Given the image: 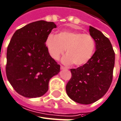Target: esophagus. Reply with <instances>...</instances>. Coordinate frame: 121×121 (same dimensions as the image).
<instances>
[{
	"label": "esophagus",
	"instance_id": "34e87169",
	"mask_svg": "<svg viewBox=\"0 0 121 121\" xmlns=\"http://www.w3.org/2000/svg\"><path fill=\"white\" fill-rule=\"evenodd\" d=\"M61 69H66L67 68L66 67H65V66H61V67H60Z\"/></svg>",
	"mask_w": 121,
	"mask_h": 121
}]
</instances>
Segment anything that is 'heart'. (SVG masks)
<instances>
[{"instance_id":"heart-1","label":"heart","mask_w":121,"mask_h":121,"mask_svg":"<svg viewBox=\"0 0 121 121\" xmlns=\"http://www.w3.org/2000/svg\"><path fill=\"white\" fill-rule=\"evenodd\" d=\"M46 44L52 58L58 60L66 52L62 59L63 63L82 66L89 61L95 50L94 38L89 34L76 31L63 30L57 35L51 33L47 37Z\"/></svg>"}]
</instances>
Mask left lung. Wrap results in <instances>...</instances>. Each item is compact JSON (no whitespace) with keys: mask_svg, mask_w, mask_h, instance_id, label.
<instances>
[{"mask_svg":"<svg viewBox=\"0 0 121 121\" xmlns=\"http://www.w3.org/2000/svg\"><path fill=\"white\" fill-rule=\"evenodd\" d=\"M96 43L91 60L76 69H71V78L66 86L68 96L83 104L95 103L108 91L112 80L115 53L111 42L101 32L89 26Z\"/></svg>","mask_w":121,"mask_h":121,"instance_id":"obj_1","label":"left lung"}]
</instances>
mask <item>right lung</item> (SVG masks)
<instances>
[{
    "label": "right lung",
    "mask_w": 121,
    "mask_h": 121,
    "mask_svg": "<svg viewBox=\"0 0 121 121\" xmlns=\"http://www.w3.org/2000/svg\"><path fill=\"white\" fill-rule=\"evenodd\" d=\"M56 28L54 22H34L15 32L7 50L6 74L19 95L40 97L48 90L50 79L60 71L46 46L47 37Z\"/></svg>",
    "instance_id": "right-lung-1"
}]
</instances>
